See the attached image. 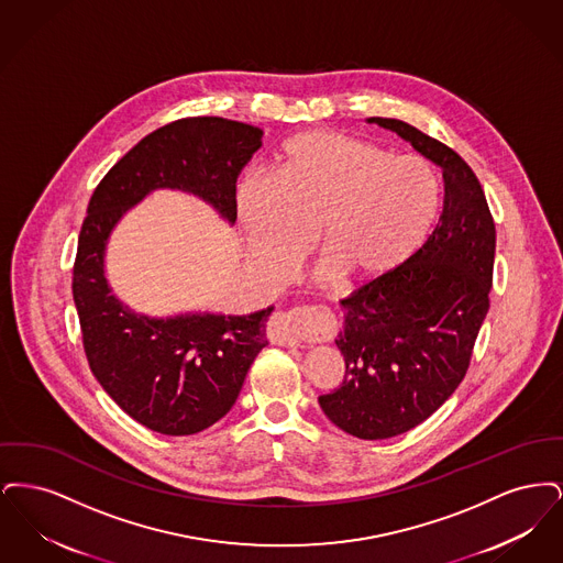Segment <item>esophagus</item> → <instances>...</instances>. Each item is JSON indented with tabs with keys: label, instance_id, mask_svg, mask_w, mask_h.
<instances>
[{
	"label": "esophagus",
	"instance_id": "34e87169",
	"mask_svg": "<svg viewBox=\"0 0 563 563\" xmlns=\"http://www.w3.org/2000/svg\"><path fill=\"white\" fill-rule=\"evenodd\" d=\"M329 324V312L324 308L303 306L287 312H276L268 327V338L280 346H299L308 331H322Z\"/></svg>",
	"mask_w": 563,
	"mask_h": 563
}]
</instances>
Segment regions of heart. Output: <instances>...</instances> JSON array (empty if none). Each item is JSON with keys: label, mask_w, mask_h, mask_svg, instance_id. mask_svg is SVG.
Wrapping results in <instances>:
<instances>
[{"label": "heart", "mask_w": 563, "mask_h": 563, "mask_svg": "<svg viewBox=\"0 0 563 563\" xmlns=\"http://www.w3.org/2000/svg\"><path fill=\"white\" fill-rule=\"evenodd\" d=\"M272 173L244 177L234 200L251 262L274 276H287L317 234L327 276L374 285L420 251L441 213V179L427 158L354 134H295Z\"/></svg>", "instance_id": "heart-1"}]
</instances>
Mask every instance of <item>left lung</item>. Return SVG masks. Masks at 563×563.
<instances>
[{
	"label": "left lung",
	"instance_id": "1",
	"mask_svg": "<svg viewBox=\"0 0 563 563\" xmlns=\"http://www.w3.org/2000/svg\"><path fill=\"white\" fill-rule=\"evenodd\" d=\"M443 170V211L429 241L401 268L342 299L335 344L346 375L321 395L324 416L358 439L416 429L464 379L483 319L496 228L473 168L445 143L395 118H369Z\"/></svg>",
	"mask_w": 563,
	"mask_h": 563
}]
</instances>
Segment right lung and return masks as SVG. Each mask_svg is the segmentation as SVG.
Returning <instances> with one entry per match:
<instances>
[{
	"label": "right lung",
	"instance_id": "1",
	"mask_svg": "<svg viewBox=\"0 0 563 563\" xmlns=\"http://www.w3.org/2000/svg\"><path fill=\"white\" fill-rule=\"evenodd\" d=\"M264 131L202 115L141 139L95 189L74 264V301L84 352L103 390L133 420L184 437L213 427L241 395L255 356L268 344L272 306L253 314H139L111 294L106 249L122 214L154 189H179L236 221V179L262 147Z\"/></svg>",
	"mask_w": 563,
	"mask_h": 563
}]
</instances>
